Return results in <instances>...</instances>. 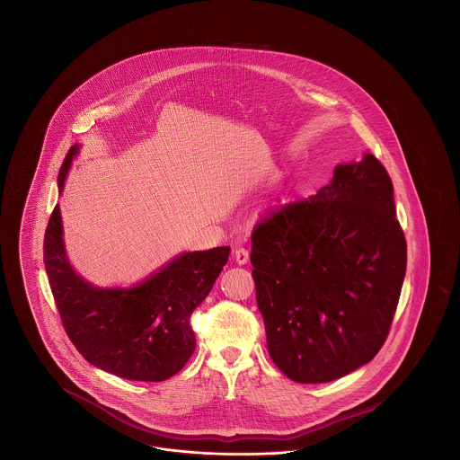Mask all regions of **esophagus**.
Segmentation results:
<instances>
[{
    "label": "esophagus",
    "mask_w": 460,
    "mask_h": 460,
    "mask_svg": "<svg viewBox=\"0 0 460 460\" xmlns=\"http://www.w3.org/2000/svg\"><path fill=\"white\" fill-rule=\"evenodd\" d=\"M248 259H250V253H248V250L246 248H236L234 250V261L236 263H240V265H244V263L248 262Z\"/></svg>",
    "instance_id": "1"
}]
</instances>
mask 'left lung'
<instances>
[{
  "label": "left lung",
  "instance_id": "obj_1",
  "mask_svg": "<svg viewBox=\"0 0 460 460\" xmlns=\"http://www.w3.org/2000/svg\"><path fill=\"white\" fill-rule=\"evenodd\" d=\"M394 184L371 154L336 165L308 199L272 208L252 234L267 350L296 383L367 364L394 321L407 267Z\"/></svg>",
  "mask_w": 460,
  "mask_h": 460
}]
</instances>
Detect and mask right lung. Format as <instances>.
Listing matches in <instances>:
<instances>
[{"mask_svg": "<svg viewBox=\"0 0 460 460\" xmlns=\"http://www.w3.org/2000/svg\"><path fill=\"white\" fill-rule=\"evenodd\" d=\"M74 145L58 174L64 191ZM44 267L66 336L102 371L131 381H165L181 371L197 347L190 317L210 293L229 246L186 252L132 288H98L68 262L57 205L44 233Z\"/></svg>", "mask_w": 460, "mask_h": 460, "instance_id": "1", "label": "right lung"}]
</instances>
